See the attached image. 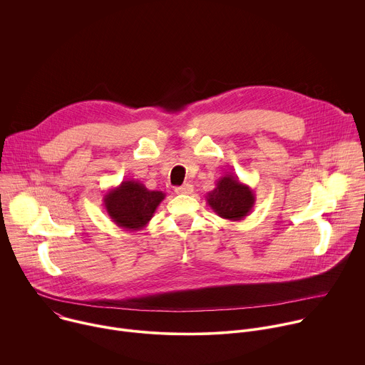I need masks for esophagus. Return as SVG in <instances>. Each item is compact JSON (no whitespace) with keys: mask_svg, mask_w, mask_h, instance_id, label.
<instances>
[{"mask_svg":"<svg viewBox=\"0 0 365 365\" xmlns=\"http://www.w3.org/2000/svg\"><path fill=\"white\" fill-rule=\"evenodd\" d=\"M175 192H176L178 195H190V193L193 192V186H192L190 183H185V185H182V186L175 187Z\"/></svg>","mask_w":365,"mask_h":365,"instance_id":"esophagus-1","label":"esophagus"}]
</instances>
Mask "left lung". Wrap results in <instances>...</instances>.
Instances as JSON below:
<instances>
[{
    "mask_svg": "<svg viewBox=\"0 0 365 365\" xmlns=\"http://www.w3.org/2000/svg\"><path fill=\"white\" fill-rule=\"evenodd\" d=\"M206 203L218 217L228 221H241L252 211L255 193L238 176L228 173L220 178L215 189L206 195Z\"/></svg>",
    "mask_w": 365,
    "mask_h": 365,
    "instance_id": "1",
    "label": "left lung"
}]
</instances>
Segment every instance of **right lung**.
Instances as JSON below:
<instances>
[{"mask_svg":"<svg viewBox=\"0 0 365 365\" xmlns=\"http://www.w3.org/2000/svg\"><path fill=\"white\" fill-rule=\"evenodd\" d=\"M166 197L162 190H148L138 180H123L103 195V206L111 221L125 231H140L153 218Z\"/></svg>","mask_w":365,"mask_h":365,"instance_id":"1","label":"right lung"}]
</instances>
